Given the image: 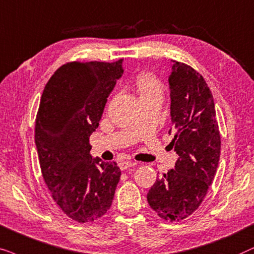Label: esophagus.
Listing matches in <instances>:
<instances>
[{"instance_id": "obj_1", "label": "esophagus", "mask_w": 254, "mask_h": 254, "mask_svg": "<svg viewBox=\"0 0 254 254\" xmlns=\"http://www.w3.org/2000/svg\"><path fill=\"white\" fill-rule=\"evenodd\" d=\"M134 165H136V162L134 161H121L120 164H118V166H120L122 171H124V170H127V168H130V167H133Z\"/></svg>"}]
</instances>
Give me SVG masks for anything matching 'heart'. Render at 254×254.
<instances>
[{
  "instance_id": "b5f03b06",
  "label": "heart",
  "mask_w": 254,
  "mask_h": 254,
  "mask_svg": "<svg viewBox=\"0 0 254 254\" xmlns=\"http://www.w3.org/2000/svg\"><path fill=\"white\" fill-rule=\"evenodd\" d=\"M136 87L140 95V99L162 95V86L160 81L152 74H141V75L138 76Z\"/></svg>"
}]
</instances>
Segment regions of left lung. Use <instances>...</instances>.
<instances>
[{
  "label": "left lung",
  "mask_w": 254,
  "mask_h": 254,
  "mask_svg": "<svg viewBox=\"0 0 254 254\" xmlns=\"http://www.w3.org/2000/svg\"><path fill=\"white\" fill-rule=\"evenodd\" d=\"M170 145L178 154L173 170L157 179L147 192L150 207L165 221H181L200 207L218 167L221 136L214 97L201 74L173 62L168 77Z\"/></svg>",
  "instance_id": "1"
}]
</instances>
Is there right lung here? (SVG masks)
<instances>
[{"instance_id": "right-lung-1", "label": "right lung", "mask_w": 254, "mask_h": 254, "mask_svg": "<svg viewBox=\"0 0 254 254\" xmlns=\"http://www.w3.org/2000/svg\"><path fill=\"white\" fill-rule=\"evenodd\" d=\"M123 73V60L66 64L40 99L35 131L40 170L53 200L76 222L102 217L120 181L116 162L90 155L89 137Z\"/></svg>"}]
</instances>
